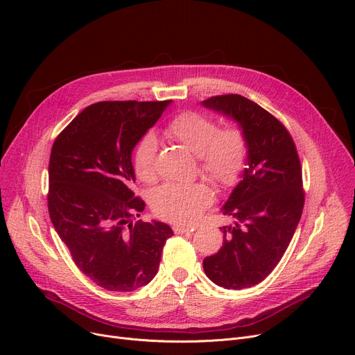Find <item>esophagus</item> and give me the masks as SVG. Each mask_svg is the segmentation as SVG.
Instances as JSON below:
<instances>
[{"label": "esophagus", "instance_id": "obj_1", "mask_svg": "<svg viewBox=\"0 0 355 355\" xmlns=\"http://www.w3.org/2000/svg\"><path fill=\"white\" fill-rule=\"evenodd\" d=\"M173 230H174V233H175V234H184V233H193L196 229H194V227H191V226H181V225H175V226L173 227Z\"/></svg>", "mask_w": 355, "mask_h": 355}]
</instances>
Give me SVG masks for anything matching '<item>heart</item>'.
<instances>
[{
	"label": "heart",
	"instance_id": "heart-1",
	"mask_svg": "<svg viewBox=\"0 0 355 355\" xmlns=\"http://www.w3.org/2000/svg\"><path fill=\"white\" fill-rule=\"evenodd\" d=\"M164 135L197 155L200 173L218 189L232 187L245 170L249 142L240 126L220 128L210 116L182 112L168 122ZM157 151L158 142L151 132L145 134L135 146L134 171L144 182H153L157 178ZM210 201L211 194L204 184H164L149 198L151 209L158 217L180 225L194 221Z\"/></svg>",
	"mask_w": 355,
	"mask_h": 355
}]
</instances>
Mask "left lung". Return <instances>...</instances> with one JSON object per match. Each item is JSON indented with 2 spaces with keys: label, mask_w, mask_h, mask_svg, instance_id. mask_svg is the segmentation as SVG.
I'll use <instances>...</instances> for the list:
<instances>
[{
  "label": "left lung",
  "mask_w": 355,
  "mask_h": 355,
  "mask_svg": "<svg viewBox=\"0 0 355 355\" xmlns=\"http://www.w3.org/2000/svg\"><path fill=\"white\" fill-rule=\"evenodd\" d=\"M201 103L234 119L249 142V168L221 209L234 225L221 227L223 246L202 260L211 282L239 291L265 281L286 252L304 210L302 168L288 129L262 106L240 95Z\"/></svg>",
  "instance_id": "1"
}]
</instances>
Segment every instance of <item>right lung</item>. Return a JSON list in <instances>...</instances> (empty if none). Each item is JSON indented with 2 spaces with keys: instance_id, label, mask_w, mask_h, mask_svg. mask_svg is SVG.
Returning <instances> with one entry per match:
<instances>
[{
  "instance_id": "right-lung-1",
  "label": "right lung",
  "mask_w": 355,
  "mask_h": 355,
  "mask_svg": "<svg viewBox=\"0 0 355 355\" xmlns=\"http://www.w3.org/2000/svg\"><path fill=\"white\" fill-rule=\"evenodd\" d=\"M171 101H106L83 109L55 138L49 162V214L73 262L96 285L132 292L154 279L174 233L132 220L145 209L130 190L132 151Z\"/></svg>"
}]
</instances>
